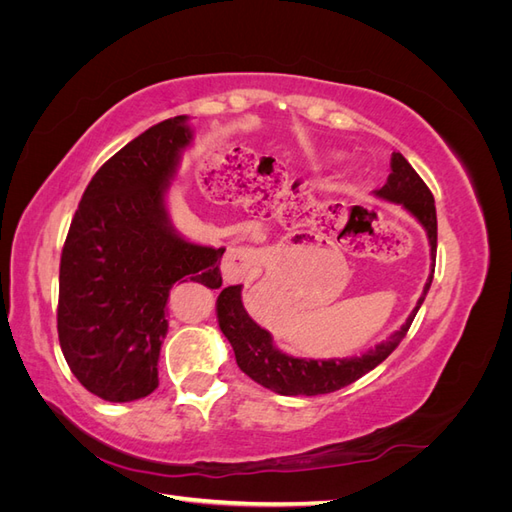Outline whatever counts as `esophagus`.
Segmentation results:
<instances>
[{"label": "esophagus", "instance_id": "34e87169", "mask_svg": "<svg viewBox=\"0 0 512 512\" xmlns=\"http://www.w3.org/2000/svg\"><path fill=\"white\" fill-rule=\"evenodd\" d=\"M258 252L252 247H237V250H230L222 260V277L226 284H239V282H250L258 271Z\"/></svg>", "mask_w": 512, "mask_h": 512}]
</instances>
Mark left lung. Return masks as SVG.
Wrapping results in <instances>:
<instances>
[{
  "label": "left lung",
  "instance_id": "left-lung-1",
  "mask_svg": "<svg viewBox=\"0 0 512 512\" xmlns=\"http://www.w3.org/2000/svg\"><path fill=\"white\" fill-rule=\"evenodd\" d=\"M376 196L401 205L406 211H410L418 222H421V226L427 230L431 260L436 258L438 218H436V205H433V194L401 153H393L391 175L382 188L376 190ZM431 280H433V262H431V273L427 277L421 299H418L408 320L401 324V329L395 331L389 339H386V342L367 350L361 356H352V359H329V361L297 359V356H290V354H284L282 350H277L273 346L271 333L258 327V324L250 318V314L245 312L243 301H241V284L228 286L220 292L218 322L232 350H235L237 365L241 367L243 374L250 376L254 382L280 395H307V397L324 395V393L344 389V386L356 382L361 376H365L367 371L378 367L386 356L399 346L401 339L406 337L416 312L421 309L427 297Z\"/></svg>",
  "mask_w": 512,
  "mask_h": 512
}]
</instances>
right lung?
Returning <instances> with one entry per match:
<instances>
[{"label":"right lung","mask_w":512,"mask_h":512,"mask_svg":"<svg viewBox=\"0 0 512 512\" xmlns=\"http://www.w3.org/2000/svg\"><path fill=\"white\" fill-rule=\"evenodd\" d=\"M190 143L188 115H179L119 149L89 181L61 252V352L76 380L113 404L158 389L170 288L222 286L224 247L179 237L164 203Z\"/></svg>","instance_id":"add662e5"}]
</instances>
